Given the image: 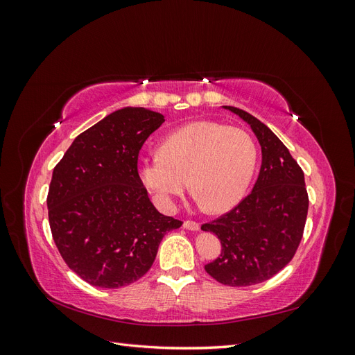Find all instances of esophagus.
Returning <instances> with one entry per match:
<instances>
[{
	"label": "esophagus",
	"mask_w": 355,
	"mask_h": 355,
	"mask_svg": "<svg viewBox=\"0 0 355 355\" xmlns=\"http://www.w3.org/2000/svg\"><path fill=\"white\" fill-rule=\"evenodd\" d=\"M184 228L189 231H198L200 230V223L196 220H185L184 222Z\"/></svg>",
	"instance_id": "1"
}]
</instances>
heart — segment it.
Here are the masks:
<instances>
[{
  "label": "heart",
  "instance_id": "heart-1",
  "mask_svg": "<svg viewBox=\"0 0 355 355\" xmlns=\"http://www.w3.org/2000/svg\"><path fill=\"white\" fill-rule=\"evenodd\" d=\"M252 136L240 127L197 121L178 128L144 159L139 175L161 206L170 207L188 187L207 211L222 213L244 197L256 167Z\"/></svg>",
  "mask_w": 355,
  "mask_h": 355
}]
</instances>
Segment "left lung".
Segmentation results:
<instances>
[{"mask_svg":"<svg viewBox=\"0 0 355 355\" xmlns=\"http://www.w3.org/2000/svg\"><path fill=\"white\" fill-rule=\"evenodd\" d=\"M250 124L262 148L253 191L218 219L201 225L218 235L222 252L204 266L214 280L245 287L270 280L293 259L308 214L304 171L270 128L235 106H223Z\"/></svg>","mask_w":355,"mask_h":355,"instance_id":"obj_1","label":"left lung"}]
</instances>
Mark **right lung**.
<instances>
[{
  "mask_svg": "<svg viewBox=\"0 0 355 355\" xmlns=\"http://www.w3.org/2000/svg\"><path fill=\"white\" fill-rule=\"evenodd\" d=\"M164 115L123 108L75 137L53 170L47 196L53 240L63 261L94 287L144 277L164 235L182 222L149 201L137 157Z\"/></svg>",
  "mask_w": 355,
  "mask_h": 355,
  "instance_id": "add662e5",
  "label": "right lung"
}]
</instances>
